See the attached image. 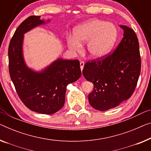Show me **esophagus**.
Returning a JSON list of instances; mask_svg holds the SVG:
<instances>
[{
    "label": "esophagus",
    "instance_id": "esophagus-1",
    "mask_svg": "<svg viewBox=\"0 0 151 151\" xmlns=\"http://www.w3.org/2000/svg\"><path fill=\"white\" fill-rule=\"evenodd\" d=\"M84 65H85L84 62H80V67H81V71L83 70V67H84Z\"/></svg>",
    "mask_w": 151,
    "mask_h": 151
}]
</instances>
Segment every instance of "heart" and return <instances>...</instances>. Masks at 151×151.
I'll return each mask as SVG.
<instances>
[{
  "label": "heart",
  "mask_w": 151,
  "mask_h": 151,
  "mask_svg": "<svg viewBox=\"0 0 151 151\" xmlns=\"http://www.w3.org/2000/svg\"><path fill=\"white\" fill-rule=\"evenodd\" d=\"M73 36H68V46L78 51L86 43L87 52L93 58L102 59L111 52L117 41L119 33L115 25L100 19H91L76 26Z\"/></svg>",
  "instance_id": "heart-1"
}]
</instances>
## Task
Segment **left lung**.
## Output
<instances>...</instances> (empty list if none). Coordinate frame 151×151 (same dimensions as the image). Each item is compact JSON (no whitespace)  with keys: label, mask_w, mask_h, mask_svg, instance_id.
<instances>
[{"label":"left lung","mask_w":151,"mask_h":151,"mask_svg":"<svg viewBox=\"0 0 151 151\" xmlns=\"http://www.w3.org/2000/svg\"><path fill=\"white\" fill-rule=\"evenodd\" d=\"M123 38L115 51L102 60L85 64L83 75L93 84L88 95L90 105L104 111L117 106L133 94L141 70L138 38L133 29L119 26Z\"/></svg>","instance_id":"1"}]
</instances>
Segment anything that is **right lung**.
<instances>
[{"instance_id":"add662e5","label":"right lung","mask_w":151,"mask_h":151,"mask_svg":"<svg viewBox=\"0 0 151 151\" xmlns=\"http://www.w3.org/2000/svg\"><path fill=\"white\" fill-rule=\"evenodd\" d=\"M32 15L16 29L9 46V70L15 88L26 107L40 114H51L64 105L67 85L81 76L77 60L58 58L49 66L36 71L26 64L23 54L24 34L49 23Z\"/></svg>"}]
</instances>
